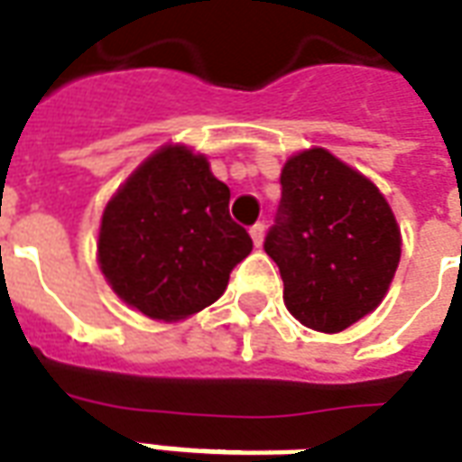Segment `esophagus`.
Masks as SVG:
<instances>
[{
    "mask_svg": "<svg viewBox=\"0 0 462 462\" xmlns=\"http://www.w3.org/2000/svg\"><path fill=\"white\" fill-rule=\"evenodd\" d=\"M249 235H252V242H254V247H262V240H264V222H257V225H252V227H249Z\"/></svg>",
    "mask_w": 462,
    "mask_h": 462,
    "instance_id": "obj_1",
    "label": "esophagus"
}]
</instances>
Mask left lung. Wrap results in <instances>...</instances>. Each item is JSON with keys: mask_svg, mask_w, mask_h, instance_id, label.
Returning <instances> with one entry per match:
<instances>
[{"mask_svg": "<svg viewBox=\"0 0 462 462\" xmlns=\"http://www.w3.org/2000/svg\"><path fill=\"white\" fill-rule=\"evenodd\" d=\"M264 249L282 272L289 313L310 330L340 333L387 296L402 232L367 176L313 146L283 163Z\"/></svg>", "mask_w": 462, "mask_h": 462, "instance_id": "left-lung-1", "label": "left lung"}]
</instances>
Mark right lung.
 <instances>
[{
  "label": "right lung",
  "instance_id": "add662e5",
  "mask_svg": "<svg viewBox=\"0 0 462 462\" xmlns=\"http://www.w3.org/2000/svg\"><path fill=\"white\" fill-rule=\"evenodd\" d=\"M252 237L230 217V188L203 153L166 144L105 205L97 264L139 313L176 323L220 299Z\"/></svg>",
  "mask_w": 462,
  "mask_h": 462
}]
</instances>
